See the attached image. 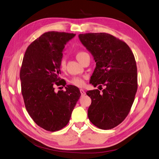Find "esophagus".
Wrapping results in <instances>:
<instances>
[{
    "label": "esophagus",
    "instance_id": "1",
    "mask_svg": "<svg viewBox=\"0 0 159 159\" xmlns=\"http://www.w3.org/2000/svg\"><path fill=\"white\" fill-rule=\"evenodd\" d=\"M80 93H81V95H85V91H84L83 89H80Z\"/></svg>",
    "mask_w": 159,
    "mask_h": 159
}]
</instances>
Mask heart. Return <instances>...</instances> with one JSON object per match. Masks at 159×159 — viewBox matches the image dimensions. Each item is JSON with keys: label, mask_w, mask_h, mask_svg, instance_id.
Returning <instances> with one entry per match:
<instances>
[{"label": "heart", "mask_w": 159, "mask_h": 159, "mask_svg": "<svg viewBox=\"0 0 159 159\" xmlns=\"http://www.w3.org/2000/svg\"><path fill=\"white\" fill-rule=\"evenodd\" d=\"M86 54H87V53L85 52H78L76 55L77 59L78 60V61L80 60V59L82 57V56ZM60 68L61 70L64 69V68H65V60H61L60 63ZM70 83L75 86H78V87H82V86L84 85V80L82 78H81V77H74V78H73L70 80Z\"/></svg>", "instance_id": "obj_1"}]
</instances>
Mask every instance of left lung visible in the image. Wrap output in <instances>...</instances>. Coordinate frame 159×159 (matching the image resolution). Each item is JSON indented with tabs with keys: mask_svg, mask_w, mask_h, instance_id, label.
Segmentation results:
<instances>
[{
	"mask_svg": "<svg viewBox=\"0 0 159 159\" xmlns=\"http://www.w3.org/2000/svg\"><path fill=\"white\" fill-rule=\"evenodd\" d=\"M80 40L93 57L96 67L90 83L105 88L88 91L91 99L89 121L102 129H111L125 119L137 90V69L125 42L107 33L79 34Z\"/></svg>",
	"mask_w": 159,
	"mask_h": 159,
	"instance_id": "left-lung-1",
	"label": "left lung"
}]
</instances>
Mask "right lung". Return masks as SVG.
<instances>
[{"mask_svg": "<svg viewBox=\"0 0 159 159\" xmlns=\"http://www.w3.org/2000/svg\"><path fill=\"white\" fill-rule=\"evenodd\" d=\"M75 34L50 31L28 47L20 72L22 94L28 114L38 126L56 131L70 121L81 93L74 85L54 91L60 85V63L65 45Z\"/></svg>", "mask_w": 159, "mask_h": 159, "instance_id": "1", "label": "right lung"}]
</instances>
